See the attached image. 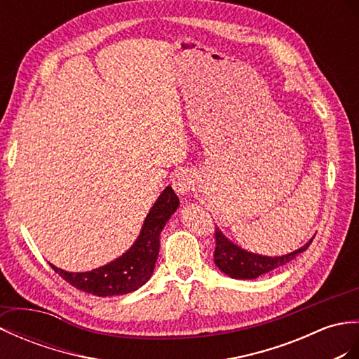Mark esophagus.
I'll list each match as a JSON object with an SVG mask.
<instances>
[{"label":"esophagus","instance_id":"34e87169","mask_svg":"<svg viewBox=\"0 0 359 359\" xmlns=\"http://www.w3.org/2000/svg\"><path fill=\"white\" fill-rule=\"evenodd\" d=\"M172 186L178 195H187L194 189V180L187 172H180L175 175Z\"/></svg>","mask_w":359,"mask_h":359}]
</instances>
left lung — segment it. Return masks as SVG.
Listing matches in <instances>:
<instances>
[{"label": "left lung", "mask_w": 359, "mask_h": 359, "mask_svg": "<svg viewBox=\"0 0 359 359\" xmlns=\"http://www.w3.org/2000/svg\"><path fill=\"white\" fill-rule=\"evenodd\" d=\"M313 238L307 244L299 247L298 250L283 255V257H262V255L247 252L232 241H229L217 227V230H215V243H217V247H215L213 253L215 264L218 266L221 272H224L230 278H236V280H255V278L264 275L270 272V270H275L287 264L289 261L297 258L299 253L306 252L307 247L312 244Z\"/></svg>", "instance_id": "left-lung-1"}]
</instances>
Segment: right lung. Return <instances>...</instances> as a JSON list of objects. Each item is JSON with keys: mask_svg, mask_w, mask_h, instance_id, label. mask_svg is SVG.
I'll list each match as a JSON object with an SVG mask.
<instances>
[{"mask_svg": "<svg viewBox=\"0 0 359 359\" xmlns=\"http://www.w3.org/2000/svg\"><path fill=\"white\" fill-rule=\"evenodd\" d=\"M178 205V196L170 186H167L146 217L137 241L121 257L106 266L81 273H72L50 266L74 287L97 297H114L137 290L154 273L159 253V235Z\"/></svg>", "mask_w": 359, "mask_h": 359, "instance_id": "obj_1", "label": "right lung"}]
</instances>
